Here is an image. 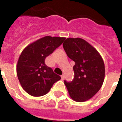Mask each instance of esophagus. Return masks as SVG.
Here are the masks:
<instances>
[{
    "mask_svg": "<svg viewBox=\"0 0 122 122\" xmlns=\"http://www.w3.org/2000/svg\"><path fill=\"white\" fill-rule=\"evenodd\" d=\"M64 78H65V76H64V75H61V79H62V80H63Z\"/></svg>",
    "mask_w": 122,
    "mask_h": 122,
    "instance_id": "34e87169",
    "label": "esophagus"
}]
</instances>
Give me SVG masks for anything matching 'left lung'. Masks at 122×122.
<instances>
[{"instance_id":"obj_1","label":"left lung","mask_w":122,"mask_h":122,"mask_svg":"<svg viewBox=\"0 0 122 122\" xmlns=\"http://www.w3.org/2000/svg\"><path fill=\"white\" fill-rule=\"evenodd\" d=\"M63 46L67 56L75 63L73 80L64 81L70 96L76 102L89 100L99 91L104 81L103 59L94 47L80 38H68Z\"/></svg>"}]
</instances>
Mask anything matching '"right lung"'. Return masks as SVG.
<instances>
[{"label":"right lung","mask_w":122,"mask_h":122,"mask_svg":"<svg viewBox=\"0 0 122 122\" xmlns=\"http://www.w3.org/2000/svg\"><path fill=\"white\" fill-rule=\"evenodd\" d=\"M65 40V37L46 36L28 45L22 51L16 71L20 84L28 94L42 96L61 79V76L46 65L45 59Z\"/></svg>","instance_id":"add662e5"}]
</instances>
